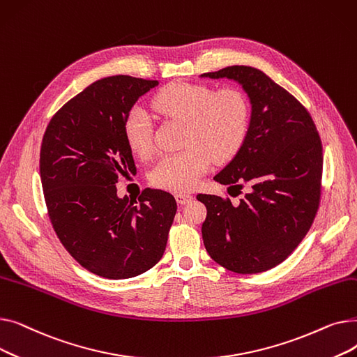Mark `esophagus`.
<instances>
[{"label": "esophagus", "instance_id": "34e87169", "mask_svg": "<svg viewBox=\"0 0 357 357\" xmlns=\"http://www.w3.org/2000/svg\"><path fill=\"white\" fill-rule=\"evenodd\" d=\"M175 198H176V202H178V204H181V205L190 204V202L194 199V197H192V195H190V194H183V192H178V194L175 195Z\"/></svg>", "mask_w": 357, "mask_h": 357}]
</instances>
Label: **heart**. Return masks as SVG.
Instances as JSON below:
<instances>
[{
    "mask_svg": "<svg viewBox=\"0 0 357 357\" xmlns=\"http://www.w3.org/2000/svg\"><path fill=\"white\" fill-rule=\"evenodd\" d=\"M162 116L185 121L183 146L176 153L163 156L150 179L160 188L188 191L208 171L211 162H227L245 143L250 109L246 97L237 89L214 92L198 84L174 82L160 89L152 101ZM124 137L137 156L153 150V123L149 112L135 105L124 121Z\"/></svg>",
    "mask_w": 357,
    "mask_h": 357,
    "instance_id": "obj_1",
    "label": "heart"
}]
</instances>
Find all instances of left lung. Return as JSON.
Instances as JSON below:
<instances>
[{
    "instance_id": "obj_1",
    "label": "left lung",
    "mask_w": 357,
    "mask_h": 357,
    "mask_svg": "<svg viewBox=\"0 0 357 357\" xmlns=\"http://www.w3.org/2000/svg\"><path fill=\"white\" fill-rule=\"evenodd\" d=\"M201 78H227L248 93L252 112L245 143L214 179L246 188L230 198L198 194L207 207L202 240L218 265L236 273L265 272L284 261L315 218L321 194L323 146L305 107L252 66H229Z\"/></svg>"
}]
</instances>
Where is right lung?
<instances>
[{"mask_svg": "<svg viewBox=\"0 0 357 357\" xmlns=\"http://www.w3.org/2000/svg\"><path fill=\"white\" fill-rule=\"evenodd\" d=\"M158 81L116 75L86 86L52 117L40 149V178L52 226L70 256L107 279L144 273L162 259L176 214L172 194L117 195L136 174L124 121Z\"/></svg>", "mask_w": 357, "mask_h": 357, "instance_id": "obj_1", "label": "right lung"}]
</instances>
